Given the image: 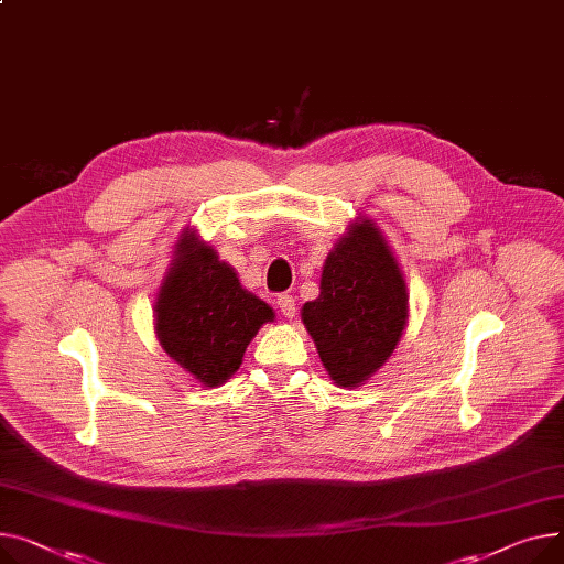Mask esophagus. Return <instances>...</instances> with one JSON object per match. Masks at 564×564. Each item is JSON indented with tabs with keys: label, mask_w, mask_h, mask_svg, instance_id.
I'll return each instance as SVG.
<instances>
[{
	"label": "esophagus",
	"mask_w": 564,
	"mask_h": 564,
	"mask_svg": "<svg viewBox=\"0 0 564 564\" xmlns=\"http://www.w3.org/2000/svg\"><path fill=\"white\" fill-rule=\"evenodd\" d=\"M276 304H279V308H281L283 317L292 319V317L296 315V302H294V296H292V294H281Z\"/></svg>",
	"instance_id": "esophagus-1"
}]
</instances>
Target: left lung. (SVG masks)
<instances>
[{"label": "left lung", "instance_id": "obj_1", "mask_svg": "<svg viewBox=\"0 0 564 564\" xmlns=\"http://www.w3.org/2000/svg\"><path fill=\"white\" fill-rule=\"evenodd\" d=\"M302 322L337 388H360L401 343L408 285L377 221L356 217L328 251Z\"/></svg>", "mask_w": 564, "mask_h": 564}]
</instances>
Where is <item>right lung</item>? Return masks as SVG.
<instances>
[{"instance_id": "add662e5", "label": "right lung", "mask_w": 564, "mask_h": 564, "mask_svg": "<svg viewBox=\"0 0 564 564\" xmlns=\"http://www.w3.org/2000/svg\"><path fill=\"white\" fill-rule=\"evenodd\" d=\"M274 311L195 229H183L154 302L163 351L204 388L227 383Z\"/></svg>"}]
</instances>
